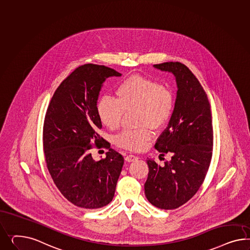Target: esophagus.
Segmentation results:
<instances>
[{
	"label": "esophagus",
	"instance_id": "obj_1",
	"mask_svg": "<svg viewBox=\"0 0 250 250\" xmlns=\"http://www.w3.org/2000/svg\"><path fill=\"white\" fill-rule=\"evenodd\" d=\"M137 159H138V157H137L136 155H128L125 156V160H126L127 162H134V161L137 160Z\"/></svg>",
	"mask_w": 250,
	"mask_h": 250
}]
</instances>
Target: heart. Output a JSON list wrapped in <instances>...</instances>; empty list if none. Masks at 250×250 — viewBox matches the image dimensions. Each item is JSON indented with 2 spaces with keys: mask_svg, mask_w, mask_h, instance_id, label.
<instances>
[{
  "mask_svg": "<svg viewBox=\"0 0 250 250\" xmlns=\"http://www.w3.org/2000/svg\"><path fill=\"white\" fill-rule=\"evenodd\" d=\"M115 93L116 99L104 95L97 103L100 120L108 129L116 130L121 125L124 112L136 110L140 127L123 131L115 137V143L127 150L145 148L152 137L149 127L158 130L168 121L174 107L173 93L159 83L140 75L122 81Z\"/></svg>",
  "mask_w": 250,
  "mask_h": 250,
  "instance_id": "b5f03b06",
  "label": "heart"
}]
</instances>
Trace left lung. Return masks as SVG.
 <instances>
[{
    "instance_id": "left-lung-1",
    "label": "left lung",
    "mask_w": 250,
    "mask_h": 250,
    "mask_svg": "<svg viewBox=\"0 0 250 250\" xmlns=\"http://www.w3.org/2000/svg\"><path fill=\"white\" fill-rule=\"evenodd\" d=\"M176 77L177 92L167 127L155 148L171 160L161 167L148 159L145 194L161 209H175L188 202L201 187L213 151V125L208 95L193 73L179 62L154 64ZM159 155V156H160Z\"/></svg>"
}]
</instances>
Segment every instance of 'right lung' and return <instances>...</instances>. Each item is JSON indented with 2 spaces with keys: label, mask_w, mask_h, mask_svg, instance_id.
Returning <instances> with one entry per match:
<instances>
[{
  "label": "right lung",
  "mask_w": 250,
  "mask_h": 250,
  "mask_svg": "<svg viewBox=\"0 0 250 250\" xmlns=\"http://www.w3.org/2000/svg\"><path fill=\"white\" fill-rule=\"evenodd\" d=\"M121 75L104 65H81L62 82L47 108L42 141L48 171L62 195L82 208H100L115 196L124 157L98 135L97 100L108 77ZM93 142L109 148L104 160L92 158Z\"/></svg>",
  "instance_id": "obj_1"
}]
</instances>
